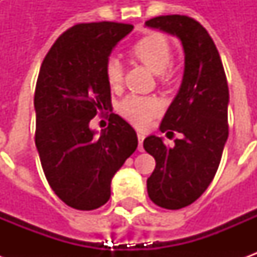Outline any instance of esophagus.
I'll use <instances>...</instances> for the list:
<instances>
[{
  "mask_svg": "<svg viewBox=\"0 0 257 257\" xmlns=\"http://www.w3.org/2000/svg\"><path fill=\"white\" fill-rule=\"evenodd\" d=\"M143 140H145V135L138 134V142H139V151H143Z\"/></svg>",
  "mask_w": 257,
  "mask_h": 257,
  "instance_id": "1",
  "label": "esophagus"
}]
</instances>
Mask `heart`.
<instances>
[{"instance_id":"1","label":"heart","mask_w":257,"mask_h":257,"mask_svg":"<svg viewBox=\"0 0 257 257\" xmlns=\"http://www.w3.org/2000/svg\"><path fill=\"white\" fill-rule=\"evenodd\" d=\"M132 53L154 74H162L172 63V47L158 33H150L136 42ZM107 82L117 86L122 81V64L117 58H110L104 67ZM118 111L129 122L139 128L147 126L153 118L162 111V103L157 97L129 95L118 106Z\"/></svg>"}]
</instances>
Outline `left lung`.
I'll list each match as a JSON object with an SVG mask.
<instances>
[{"instance_id": "1", "label": "left lung", "mask_w": 257, "mask_h": 257, "mask_svg": "<svg viewBox=\"0 0 257 257\" xmlns=\"http://www.w3.org/2000/svg\"><path fill=\"white\" fill-rule=\"evenodd\" d=\"M150 29L178 37L184 73L178 95L162 118L161 132L183 135L173 147L151 135L143 142L156 169L147 179L150 199L165 209H180L198 199L213 180L228 138V85L220 55L197 20L168 15L146 22Z\"/></svg>"}]
</instances>
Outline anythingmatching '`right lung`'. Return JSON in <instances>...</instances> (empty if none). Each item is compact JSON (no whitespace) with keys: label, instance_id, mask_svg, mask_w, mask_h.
<instances>
[{"label":"right lung","instance_id":"obj_1","mask_svg":"<svg viewBox=\"0 0 257 257\" xmlns=\"http://www.w3.org/2000/svg\"><path fill=\"white\" fill-rule=\"evenodd\" d=\"M132 25L81 23L59 37L40 68L34 95L36 146L48 183L64 204L93 210L111 195V179L138 147L118 114L99 136L89 128L111 106L104 67Z\"/></svg>","mask_w":257,"mask_h":257}]
</instances>
